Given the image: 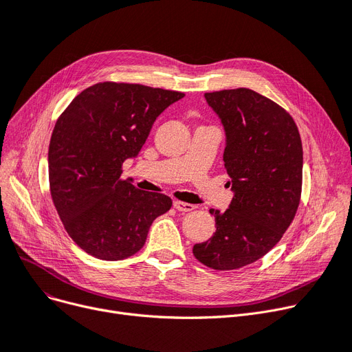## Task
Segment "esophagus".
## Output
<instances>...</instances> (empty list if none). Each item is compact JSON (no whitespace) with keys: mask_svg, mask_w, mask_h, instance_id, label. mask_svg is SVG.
Listing matches in <instances>:
<instances>
[{"mask_svg":"<svg viewBox=\"0 0 352 352\" xmlns=\"http://www.w3.org/2000/svg\"><path fill=\"white\" fill-rule=\"evenodd\" d=\"M174 208L181 211V212H187V211H191L194 210L195 207L192 204H188V203H182V201H174Z\"/></svg>","mask_w":352,"mask_h":352,"instance_id":"1","label":"esophagus"}]
</instances>
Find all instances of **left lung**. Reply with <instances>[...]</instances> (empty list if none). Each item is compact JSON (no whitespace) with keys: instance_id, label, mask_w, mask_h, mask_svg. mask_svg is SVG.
Returning <instances> with one entry per match:
<instances>
[{"instance_id":"obj_1","label":"left lung","mask_w":352,"mask_h":352,"mask_svg":"<svg viewBox=\"0 0 352 352\" xmlns=\"http://www.w3.org/2000/svg\"><path fill=\"white\" fill-rule=\"evenodd\" d=\"M226 135L224 166L233 191L226 211L211 208L216 233L194 256L216 270L250 265L274 248L300 198L303 152L296 124L279 104L240 87L204 95Z\"/></svg>"}]
</instances>
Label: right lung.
I'll use <instances>...</instances> for the list:
<instances>
[{
	"label": "right lung",
	"instance_id": "add662e5",
	"mask_svg": "<svg viewBox=\"0 0 352 352\" xmlns=\"http://www.w3.org/2000/svg\"><path fill=\"white\" fill-rule=\"evenodd\" d=\"M181 91L103 82L76 96L56 122L49 146L54 207L73 241L102 261L142 249L149 227L171 208V198L136 190L120 179L155 119L182 99Z\"/></svg>",
	"mask_w": 352,
	"mask_h": 352
}]
</instances>
